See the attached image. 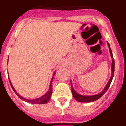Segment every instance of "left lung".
<instances>
[{"label": "left lung", "mask_w": 126, "mask_h": 126, "mask_svg": "<svg viewBox=\"0 0 126 126\" xmlns=\"http://www.w3.org/2000/svg\"><path fill=\"white\" fill-rule=\"evenodd\" d=\"M108 47L109 48V51H110V55L112 58V76H111L110 78L109 79V82L107 84V85L105 86V88L103 89V90L102 92H100V93L97 94H95V95H93V96H84V95H81V94H79V93H77L75 90H74L73 87V84L71 82V90H72V93H73V97L76 100L78 101L79 102H94V101L97 100L98 99H99L100 97H102L103 96L104 93L107 91L108 88H109L110 85L111 83H112V79H113V74H114V68H115V62H114V60H113V54H112V50L110 48V47L109 43L107 42Z\"/></svg>", "instance_id": "8db88e82"}]
</instances>
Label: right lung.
Masks as SVG:
<instances>
[{"label": "right lung", "mask_w": 126, "mask_h": 126, "mask_svg": "<svg viewBox=\"0 0 126 126\" xmlns=\"http://www.w3.org/2000/svg\"><path fill=\"white\" fill-rule=\"evenodd\" d=\"M53 78H52V79H53ZM52 79L50 82V84L49 90H48V92H47L45 94H43V96H41V97H40V98H38L34 99V100H29V99L24 98H23V96H20L19 94L18 93L16 92V91L15 90V89L14 88L13 84H12V83H11V81H10L9 78L10 84H11V88H12V89L13 90V91L15 92L16 94H17V96H18L20 99L23 100L25 101V102H28V103H33V104H43V103H47L48 102V101L50 100V98H51V95H52Z\"/></svg>", "instance_id": "add662e5"}]
</instances>
